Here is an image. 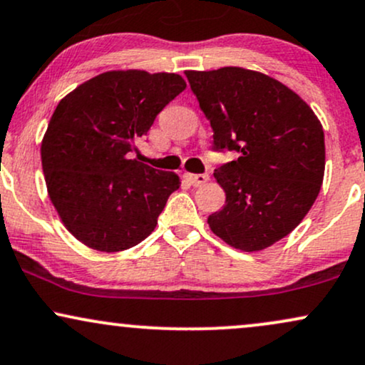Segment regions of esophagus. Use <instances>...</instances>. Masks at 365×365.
<instances>
[{
	"label": "esophagus",
	"mask_w": 365,
	"mask_h": 365,
	"mask_svg": "<svg viewBox=\"0 0 365 365\" xmlns=\"http://www.w3.org/2000/svg\"><path fill=\"white\" fill-rule=\"evenodd\" d=\"M187 182H190L194 187H202L209 182L207 173H185Z\"/></svg>",
	"instance_id": "34e87169"
}]
</instances>
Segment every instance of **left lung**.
<instances>
[{
  "mask_svg": "<svg viewBox=\"0 0 365 365\" xmlns=\"http://www.w3.org/2000/svg\"><path fill=\"white\" fill-rule=\"evenodd\" d=\"M185 74L214 130V151L238 153L214 173L226 204L207 217L210 230L243 252L270 247L319 194L323 127L299 95L267 74L243 68Z\"/></svg>",
  "mask_w": 365,
  "mask_h": 365,
  "instance_id": "1",
  "label": "left lung"
}]
</instances>
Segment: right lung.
<instances>
[{"instance_id": "1", "label": "right lung", "mask_w": 365, "mask_h": 365, "mask_svg": "<svg viewBox=\"0 0 365 365\" xmlns=\"http://www.w3.org/2000/svg\"><path fill=\"white\" fill-rule=\"evenodd\" d=\"M187 83L175 73L108 71L61 100L43 135L47 190L64 226L98 252L148 238L180 177L130 160L134 140Z\"/></svg>"}]
</instances>
